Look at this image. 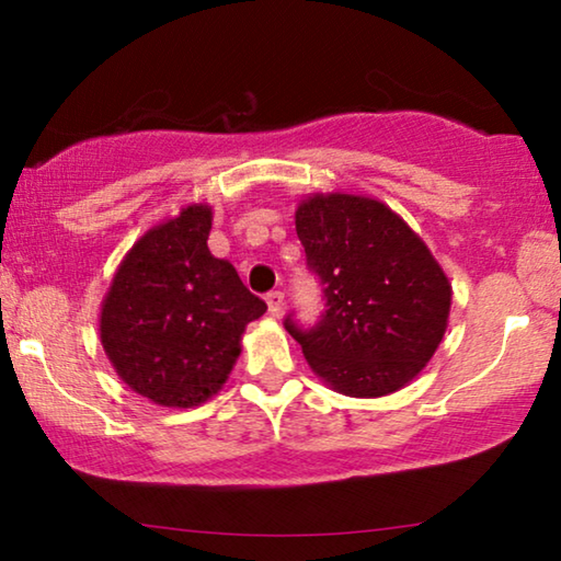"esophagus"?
Listing matches in <instances>:
<instances>
[{
	"mask_svg": "<svg viewBox=\"0 0 561 561\" xmlns=\"http://www.w3.org/2000/svg\"><path fill=\"white\" fill-rule=\"evenodd\" d=\"M265 304H267V311H271L273 317H278L283 311V304H286V296H283V290H271V294L265 296Z\"/></svg>",
	"mask_w": 561,
	"mask_h": 561,
	"instance_id": "obj_1",
	"label": "esophagus"
}]
</instances>
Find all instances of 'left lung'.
Listing matches in <instances>:
<instances>
[{
  "mask_svg": "<svg viewBox=\"0 0 561 561\" xmlns=\"http://www.w3.org/2000/svg\"><path fill=\"white\" fill-rule=\"evenodd\" d=\"M321 283L317 324L283 319L306 363L344 396L375 398L424 370L447 329L451 286L405 221L375 198L311 196L296 211Z\"/></svg>",
  "mask_w": 561,
  "mask_h": 561,
  "instance_id": "8db88e82",
  "label": "left lung"
}]
</instances>
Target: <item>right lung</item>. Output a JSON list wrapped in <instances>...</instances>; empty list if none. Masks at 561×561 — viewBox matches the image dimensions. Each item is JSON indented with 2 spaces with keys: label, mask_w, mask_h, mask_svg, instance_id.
<instances>
[{
  "label": "right lung",
  "mask_w": 561,
  "mask_h": 561,
  "mask_svg": "<svg viewBox=\"0 0 561 561\" xmlns=\"http://www.w3.org/2000/svg\"><path fill=\"white\" fill-rule=\"evenodd\" d=\"M211 209L188 206L150 229L114 275L102 306V344L135 393L158 405L204 403L240 357V336L265 301L229 260L209 252Z\"/></svg>",
  "instance_id": "right-lung-1"
}]
</instances>
